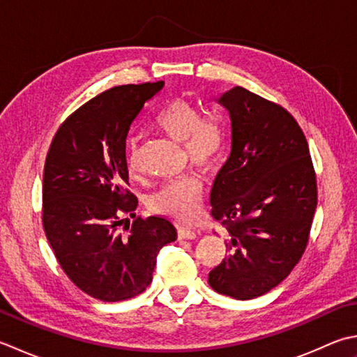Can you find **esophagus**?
Segmentation results:
<instances>
[{
  "mask_svg": "<svg viewBox=\"0 0 357 357\" xmlns=\"http://www.w3.org/2000/svg\"><path fill=\"white\" fill-rule=\"evenodd\" d=\"M178 236L181 240H193L197 236V232L190 227H178Z\"/></svg>",
  "mask_w": 357,
  "mask_h": 357,
  "instance_id": "esophagus-1",
  "label": "esophagus"
}]
</instances>
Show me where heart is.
Returning a JSON list of instances; mask_svg holds the SVG:
<instances>
[{"label":"heart","instance_id":"1","mask_svg":"<svg viewBox=\"0 0 357 357\" xmlns=\"http://www.w3.org/2000/svg\"><path fill=\"white\" fill-rule=\"evenodd\" d=\"M155 125L167 136L184 144V151L192 164L212 169L218 165L226 153L227 135L225 122L220 117H204L202 109L195 103L183 99L172 100L159 111ZM127 169L130 174L139 173V145L136 137L127 142ZM201 179L197 174L187 173L170 181L155 192L149 204L158 213L174 216L181 221H190L199 212L202 204Z\"/></svg>","mask_w":357,"mask_h":357}]
</instances>
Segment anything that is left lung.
<instances>
[{
    "mask_svg": "<svg viewBox=\"0 0 357 357\" xmlns=\"http://www.w3.org/2000/svg\"><path fill=\"white\" fill-rule=\"evenodd\" d=\"M232 121V151L215 178L211 215L229 255L208 274L236 300L266 294L291 274L310 240L317 181L308 142L288 109L235 86L220 97Z\"/></svg>",
    "mask_w": 357,
    "mask_h": 357,
    "instance_id": "1",
    "label": "left lung"
}]
</instances>
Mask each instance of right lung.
<instances>
[{
  "instance_id": "add662e5",
  "label": "right lung",
  "mask_w": 357,
  "mask_h": 357,
  "mask_svg": "<svg viewBox=\"0 0 357 357\" xmlns=\"http://www.w3.org/2000/svg\"><path fill=\"white\" fill-rule=\"evenodd\" d=\"M164 82L103 91L66 117L49 146L43 174L45 234L63 272L102 302L132 298L149 288L160 248L176 240L164 216L136 218L128 190L125 141L131 122Z\"/></svg>"
}]
</instances>
